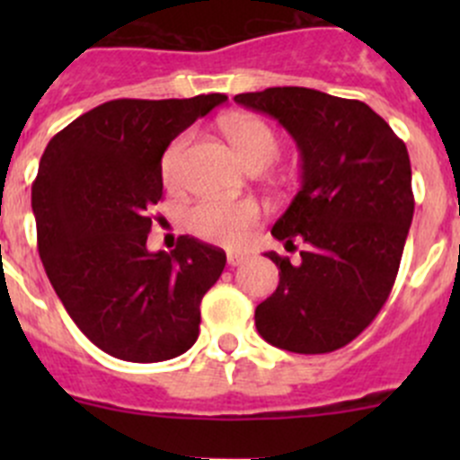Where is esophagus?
I'll use <instances>...</instances> for the list:
<instances>
[{"label":"esophagus","instance_id":"esophagus-1","mask_svg":"<svg viewBox=\"0 0 460 460\" xmlns=\"http://www.w3.org/2000/svg\"><path fill=\"white\" fill-rule=\"evenodd\" d=\"M247 256H244L243 252H229L226 253V262L231 264V267H238V264H243Z\"/></svg>","mask_w":460,"mask_h":460}]
</instances>
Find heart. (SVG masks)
I'll use <instances>...</instances> for the list:
<instances>
[{"instance_id":"obj_1","label":"heart","mask_w":460,"mask_h":460,"mask_svg":"<svg viewBox=\"0 0 460 460\" xmlns=\"http://www.w3.org/2000/svg\"><path fill=\"white\" fill-rule=\"evenodd\" d=\"M225 133L252 169H258V166L264 169L280 155V137L264 119L252 118V115H235V118L226 119ZM189 142H191V133H182L166 146L164 155H162V178L166 184H178ZM260 216L262 211L253 200H204L189 211L187 226L198 238L235 247V244L244 243L249 231L258 225Z\"/></svg>"}]
</instances>
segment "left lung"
I'll use <instances>...</instances> for the list:
<instances>
[{
    "label": "left lung",
    "instance_id": "obj_1",
    "mask_svg": "<svg viewBox=\"0 0 460 460\" xmlns=\"http://www.w3.org/2000/svg\"><path fill=\"white\" fill-rule=\"evenodd\" d=\"M238 104L271 115L291 133L303 184L273 225L300 262L269 252L278 289L256 307L273 347L327 354L354 341L392 294L414 216L407 146L365 102L303 86L240 93Z\"/></svg>",
    "mask_w": 460,
    "mask_h": 460
}]
</instances>
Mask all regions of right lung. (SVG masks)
Wrapping results in <instances>:
<instances>
[{
  "instance_id": "1",
  "label": "right lung",
  "mask_w": 460,
  "mask_h": 460,
  "mask_svg": "<svg viewBox=\"0 0 460 460\" xmlns=\"http://www.w3.org/2000/svg\"><path fill=\"white\" fill-rule=\"evenodd\" d=\"M222 102V93L104 102L41 155L32 182L41 264L73 323L115 358L160 363L198 341L225 252L180 235L173 252L151 253L146 238L166 146Z\"/></svg>"
}]
</instances>
